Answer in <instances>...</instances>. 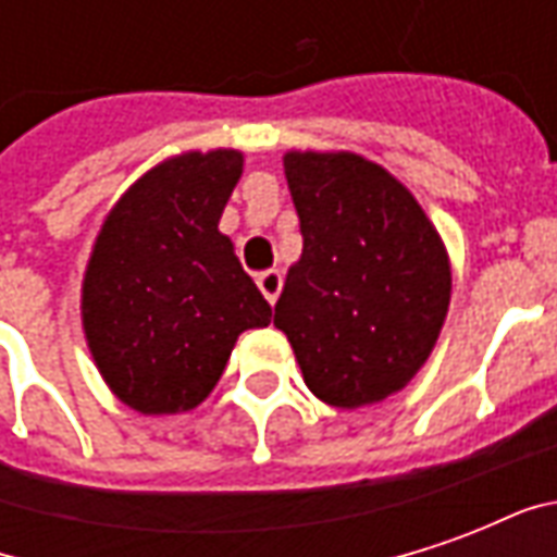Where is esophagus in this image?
<instances>
[{
	"label": "esophagus",
	"mask_w": 557,
	"mask_h": 557,
	"mask_svg": "<svg viewBox=\"0 0 557 557\" xmlns=\"http://www.w3.org/2000/svg\"><path fill=\"white\" fill-rule=\"evenodd\" d=\"M256 283H259V289H262L268 304H277L280 289H283V277H280V271H265V274H259V277H256Z\"/></svg>",
	"instance_id": "34e87169"
}]
</instances>
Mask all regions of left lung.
<instances>
[{"label": "left lung", "instance_id": "left-lung-1", "mask_svg": "<svg viewBox=\"0 0 557 557\" xmlns=\"http://www.w3.org/2000/svg\"><path fill=\"white\" fill-rule=\"evenodd\" d=\"M286 182L301 223L274 325L307 387L358 409L411 382L450 304L447 253L414 196L358 154L289 151Z\"/></svg>", "mask_w": 557, "mask_h": 557}]
</instances>
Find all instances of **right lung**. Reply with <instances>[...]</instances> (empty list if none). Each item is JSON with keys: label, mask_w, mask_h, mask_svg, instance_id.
Here are the masks:
<instances>
[{"label": "right lung", "mask_w": 557, "mask_h": 557, "mask_svg": "<svg viewBox=\"0 0 557 557\" xmlns=\"http://www.w3.org/2000/svg\"><path fill=\"white\" fill-rule=\"evenodd\" d=\"M238 151H187L146 172L103 223L83 280V327L113 394L143 414L196 409L271 304L218 223Z\"/></svg>", "instance_id": "1"}]
</instances>
